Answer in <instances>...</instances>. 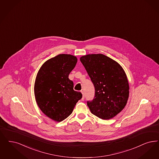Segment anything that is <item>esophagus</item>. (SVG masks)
I'll return each instance as SVG.
<instances>
[{
  "label": "esophagus",
  "mask_w": 159,
  "mask_h": 159,
  "mask_svg": "<svg viewBox=\"0 0 159 159\" xmlns=\"http://www.w3.org/2000/svg\"><path fill=\"white\" fill-rule=\"evenodd\" d=\"M81 93H82V100H83L84 99V92H83V90H82L81 91Z\"/></svg>",
  "instance_id": "obj_1"
}]
</instances>
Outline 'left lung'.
Listing matches in <instances>:
<instances>
[{"label": "left lung", "mask_w": 159, "mask_h": 159, "mask_svg": "<svg viewBox=\"0 0 159 159\" xmlns=\"http://www.w3.org/2000/svg\"><path fill=\"white\" fill-rule=\"evenodd\" d=\"M80 61L93 83L95 94L87 104L92 114L110 120L123 110L129 97V83L121 65L102 54H88Z\"/></svg>", "instance_id": "8db88e82"}]
</instances>
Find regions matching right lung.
Segmentation results:
<instances>
[{
    "label": "right lung",
    "mask_w": 159,
    "mask_h": 159,
    "mask_svg": "<svg viewBox=\"0 0 159 159\" xmlns=\"http://www.w3.org/2000/svg\"><path fill=\"white\" fill-rule=\"evenodd\" d=\"M77 61L70 54H59L46 61L38 71L34 84V94L38 107L48 118L57 122L70 115L77 102L82 98L73 90L69 79Z\"/></svg>",
    "instance_id": "right-lung-1"
}]
</instances>
